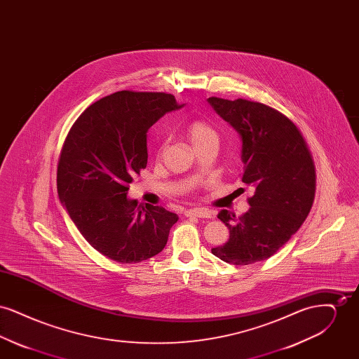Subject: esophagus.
<instances>
[{
	"label": "esophagus",
	"instance_id": "obj_1",
	"mask_svg": "<svg viewBox=\"0 0 359 359\" xmlns=\"http://www.w3.org/2000/svg\"><path fill=\"white\" fill-rule=\"evenodd\" d=\"M211 211L207 208H191L186 211V217H198V218H211Z\"/></svg>",
	"mask_w": 359,
	"mask_h": 359
}]
</instances>
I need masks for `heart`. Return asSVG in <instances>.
I'll list each match as a JSON object with an SVG mask.
<instances>
[{
	"label": "heart",
	"mask_w": 359,
	"mask_h": 359,
	"mask_svg": "<svg viewBox=\"0 0 359 359\" xmlns=\"http://www.w3.org/2000/svg\"><path fill=\"white\" fill-rule=\"evenodd\" d=\"M186 133H187L188 140L192 144L194 149L202 148L205 145H217L218 147V144H219V136H218L217 130L205 121L195 120L189 122L186 128ZM164 147H165V144L160 145L158 154H161Z\"/></svg>",
	"instance_id": "b5f03b06"
}]
</instances>
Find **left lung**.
<instances>
[{
	"instance_id": "8db88e82",
	"label": "left lung",
	"mask_w": 359,
	"mask_h": 359,
	"mask_svg": "<svg viewBox=\"0 0 359 359\" xmlns=\"http://www.w3.org/2000/svg\"><path fill=\"white\" fill-rule=\"evenodd\" d=\"M212 109L242 140V182L255 189L241 217L221 210L230 238L211 253L233 265L264 261L285 245L313 203L316 175L312 156L292 121L264 103L211 97Z\"/></svg>"
}]
</instances>
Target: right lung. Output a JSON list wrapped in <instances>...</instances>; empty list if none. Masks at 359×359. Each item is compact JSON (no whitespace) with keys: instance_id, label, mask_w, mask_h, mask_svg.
Listing matches in <instances>:
<instances>
[{"instance_id":"1","label":"right lung","mask_w":359,"mask_h":359,"mask_svg":"<svg viewBox=\"0 0 359 359\" xmlns=\"http://www.w3.org/2000/svg\"><path fill=\"white\" fill-rule=\"evenodd\" d=\"M172 94L118 91L90 104L69 129L57 164V194L83 238L121 264L158 255L179 217L129 199L147 167V133L180 109Z\"/></svg>"}]
</instances>
